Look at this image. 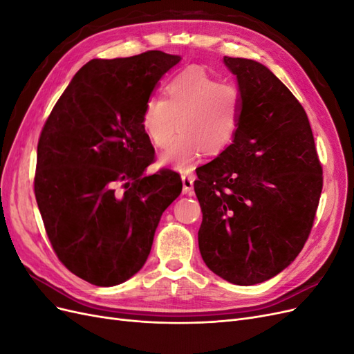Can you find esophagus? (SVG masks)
I'll return each mask as SVG.
<instances>
[{"label":"esophagus","mask_w":354,"mask_h":354,"mask_svg":"<svg viewBox=\"0 0 354 354\" xmlns=\"http://www.w3.org/2000/svg\"><path fill=\"white\" fill-rule=\"evenodd\" d=\"M181 181H183V194L185 195L194 194V178L190 176H181Z\"/></svg>","instance_id":"1"}]
</instances>
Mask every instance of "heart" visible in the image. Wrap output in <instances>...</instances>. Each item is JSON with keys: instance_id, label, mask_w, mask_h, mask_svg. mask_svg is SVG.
Here are the masks:
<instances>
[{"instance_id": "1", "label": "heart", "mask_w": 354, "mask_h": 354, "mask_svg": "<svg viewBox=\"0 0 354 354\" xmlns=\"http://www.w3.org/2000/svg\"><path fill=\"white\" fill-rule=\"evenodd\" d=\"M164 94L165 100L149 97L142 112L143 130L156 147H167L181 133L160 155V164L186 173L202 152L216 156L230 146L242 104L238 85L189 68L167 81Z\"/></svg>"}]
</instances>
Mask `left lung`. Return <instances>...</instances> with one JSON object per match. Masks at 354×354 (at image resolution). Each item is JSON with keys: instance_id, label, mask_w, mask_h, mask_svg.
<instances>
[{"instance_id": "left-lung-1", "label": "left lung", "mask_w": 354, "mask_h": 354, "mask_svg": "<svg viewBox=\"0 0 354 354\" xmlns=\"http://www.w3.org/2000/svg\"><path fill=\"white\" fill-rule=\"evenodd\" d=\"M223 62L242 94L239 125L196 173L198 242L211 272L248 286L272 279L303 250L324 178L308 118L286 85L255 60Z\"/></svg>"}]
</instances>
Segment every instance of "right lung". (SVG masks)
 <instances>
[{
  "mask_svg": "<svg viewBox=\"0 0 354 354\" xmlns=\"http://www.w3.org/2000/svg\"><path fill=\"white\" fill-rule=\"evenodd\" d=\"M181 60L164 51L93 59L42 128L35 198L66 269L115 286L145 266L162 212L181 194L174 171L145 174L155 151L142 127L146 100Z\"/></svg>",
  "mask_w": 354,
  "mask_h": 354,
  "instance_id": "obj_1",
  "label": "right lung"
}]
</instances>
